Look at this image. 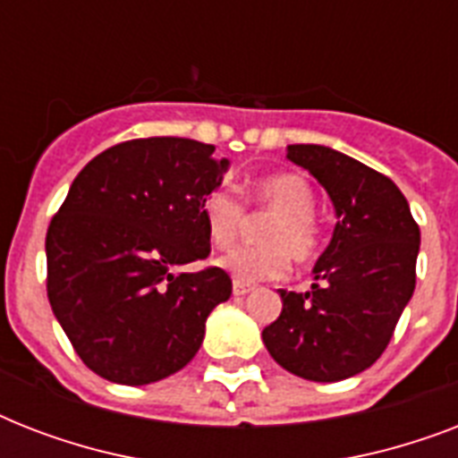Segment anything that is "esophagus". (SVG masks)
I'll use <instances>...</instances> for the list:
<instances>
[{
	"mask_svg": "<svg viewBox=\"0 0 458 458\" xmlns=\"http://www.w3.org/2000/svg\"><path fill=\"white\" fill-rule=\"evenodd\" d=\"M250 293H251V285H247V283H240V280L233 283V294H235V297H242V294H250Z\"/></svg>",
	"mask_w": 458,
	"mask_h": 458,
	"instance_id": "esophagus-1",
	"label": "esophagus"
}]
</instances>
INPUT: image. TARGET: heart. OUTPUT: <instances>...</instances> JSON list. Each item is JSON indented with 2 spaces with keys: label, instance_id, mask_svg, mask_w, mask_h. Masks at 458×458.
I'll list each match as a JSON object with an SVG mask.
<instances>
[{
  "label": "heart",
  "instance_id": "b5f03b06",
  "mask_svg": "<svg viewBox=\"0 0 458 458\" xmlns=\"http://www.w3.org/2000/svg\"><path fill=\"white\" fill-rule=\"evenodd\" d=\"M244 201L250 207L273 214L259 237V247H240L221 259V266L240 283L283 278L294 261H311L320 247V225L313 216L316 194L297 173H271L247 187ZM201 218L208 240L218 250H228L242 235L247 211L233 190L216 187L201 199Z\"/></svg>",
  "mask_w": 458,
  "mask_h": 458
}]
</instances>
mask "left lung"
Returning a JSON list of instances; mask_svg holds the SVG:
<instances>
[{
  "mask_svg": "<svg viewBox=\"0 0 458 458\" xmlns=\"http://www.w3.org/2000/svg\"><path fill=\"white\" fill-rule=\"evenodd\" d=\"M287 158L326 187L337 223L311 290H280L283 311L261 337L285 370L335 383L390 344L416 287L420 230L399 187L361 161L320 145H290Z\"/></svg>",
  "mask_w": 458,
  "mask_h": 458,
  "instance_id": "obj_1",
  "label": "left lung"
}]
</instances>
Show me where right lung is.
Segmentation results:
<instances>
[{
    "label": "right lung",
    "mask_w": 458,
    "mask_h": 458,
    "mask_svg": "<svg viewBox=\"0 0 458 458\" xmlns=\"http://www.w3.org/2000/svg\"><path fill=\"white\" fill-rule=\"evenodd\" d=\"M187 138L128 140L97 154L47 230V297L75 354L118 385H149L192 361L208 313L233 293L208 257L201 199L228 158Z\"/></svg>",
    "instance_id": "right-lung-1"
}]
</instances>
